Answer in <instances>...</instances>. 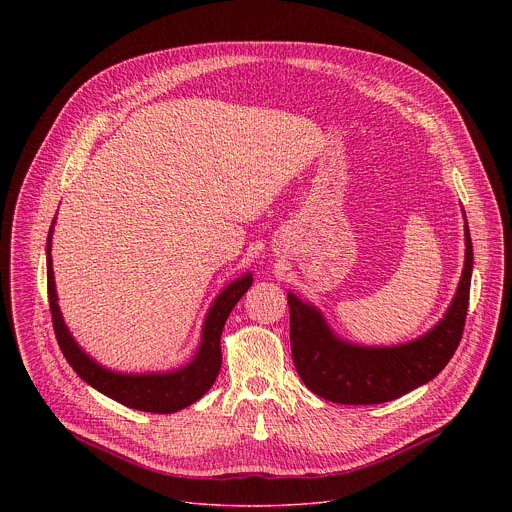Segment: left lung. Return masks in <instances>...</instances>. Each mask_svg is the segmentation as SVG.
I'll return each mask as SVG.
<instances>
[{
	"mask_svg": "<svg viewBox=\"0 0 512 512\" xmlns=\"http://www.w3.org/2000/svg\"><path fill=\"white\" fill-rule=\"evenodd\" d=\"M464 237V269L448 312L429 332L405 344L360 346L346 342L332 332L316 306L287 291L291 356L304 385L332 403L377 405L440 375L454 356L466 324L474 263L468 223Z\"/></svg>",
	"mask_w": 512,
	"mask_h": 512,
	"instance_id": "1",
	"label": "left lung"
}]
</instances>
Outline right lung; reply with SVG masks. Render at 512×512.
I'll list each match as a JSON object with an SVG mask.
<instances>
[{
    "instance_id": "right-lung-1",
    "label": "right lung",
    "mask_w": 512,
    "mask_h": 512,
    "mask_svg": "<svg viewBox=\"0 0 512 512\" xmlns=\"http://www.w3.org/2000/svg\"><path fill=\"white\" fill-rule=\"evenodd\" d=\"M52 229L48 231L46 241V269H48V302H50V314H52V326L58 340V346L68 360V364L75 373L89 383L99 393L115 399L117 403L150 411V413H174L180 411L192 403H196L216 381L218 371H221L223 352H221V334L225 328V322L237 302L245 296V291L253 283V275L245 273L243 277L231 281L221 294H218L204 318L200 346L194 354V358L182 369L170 371V373H141V375H125L115 373L99 362H95L68 332L60 308H58V296L54 285V271H52Z\"/></svg>"
}]
</instances>
